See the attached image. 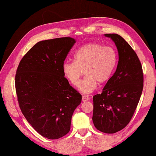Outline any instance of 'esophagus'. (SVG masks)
<instances>
[{"label": "esophagus", "instance_id": "obj_1", "mask_svg": "<svg viewBox=\"0 0 156 156\" xmlns=\"http://www.w3.org/2000/svg\"><path fill=\"white\" fill-rule=\"evenodd\" d=\"M89 99V97H88V96H87V95L82 96V101H88Z\"/></svg>", "mask_w": 156, "mask_h": 156}]
</instances>
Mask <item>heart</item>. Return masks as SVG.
<instances>
[{"mask_svg":"<svg viewBox=\"0 0 156 156\" xmlns=\"http://www.w3.org/2000/svg\"><path fill=\"white\" fill-rule=\"evenodd\" d=\"M117 63V55L114 48L104 47L97 42L82 46L74 55V62L62 65L64 75L74 87H77L84 72L85 78L79 89L84 94L92 92L97 84L109 80Z\"/></svg>","mask_w":156,"mask_h":156,"instance_id":"obj_1","label":"heart"}]
</instances>
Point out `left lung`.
<instances>
[{"mask_svg": "<svg viewBox=\"0 0 156 156\" xmlns=\"http://www.w3.org/2000/svg\"><path fill=\"white\" fill-rule=\"evenodd\" d=\"M104 35L116 44L119 62L102 93L93 97L92 120L99 131L114 133L126 126L135 112L144 88V74L135 51L121 36Z\"/></svg>", "mask_w": 156, "mask_h": 156, "instance_id": "obj_1", "label": "left lung"}]
</instances>
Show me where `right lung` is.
<instances>
[{
  "instance_id": "obj_1",
  "label": "right lung",
  "mask_w": 156,
  "mask_h": 156,
  "mask_svg": "<svg viewBox=\"0 0 156 156\" xmlns=\"http://www.w3.org/2000/svg\"><path fill=\"white\" fill-rule=\"evenodd\" d=\"M76 41L72 37L42 40L21 59L16 90L27 122L44 138L58 139L69 133L72 114L82 95L69 84L64 61Z\"/></svg>"
}]
</instances>
